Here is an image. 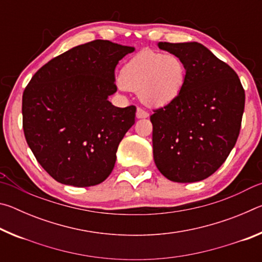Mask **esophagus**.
Returning <instances> with one entry per match:
<instances>
[{
	"instance_id": "34e87169",
	"label": "esophagus",
	"mask_w": 262,
	"mask_h": 262,
	"mask_svg": "<svg viewBox=\"0 0 262 262\" xmlns=\"http://www.w3.org/2000/svg\"><path fill=\"white\" fill-rule=\"evenodd\" d=\"M136 117L139 119H142V118H148L149 117V113L147 112V111L141 108V107H137L136 110Z\"/></svg>"
}]
</instances>
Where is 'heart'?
<instances>
[{
  "mask_svg": "<svg viewBox=\"0 0 262 262\" xmlns=\"http://www.w3.org/2000/svg\"><path fill=\"white\" fill-rule=\"evenodd\" d=\"M186 66L178 55L145 50L123 66L119 86L137 91L150 106H164L178 98L186 82Z\"/></svg>",
  "mask_w": 262,
  "mask_h": 262,
  "instance_id": "b5f03b06",
  "label": "heart"
}]
</instances>
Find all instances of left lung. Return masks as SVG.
I'll return each instance as SVG.
<instances>
[{
    "mask_svg": "<svg viewBox=\"0 0 262 262\" xmlns=\"http://www.w3.org/2000/svg\"><path fill=\"white\" fill-rule=\"evenodd\" d=\"M186 66L178 98L154 110V159L176 183H195L219 170L242 127L245 91L236 72L199 42H158Z\"/></svg>",
    "mask_w": 262,
    "mask_h": 262,
    "instance_id": "8db88e82",
    "label": "left lung"
}]
</instances>
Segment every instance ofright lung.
Wrapping results in <instances>:
<instances>
[{
	"instance_id": "obj_1",
	"label": "right lung",
	"mask_w": 262,
	"mask_h": 262,
	"mask_svg": "<svg viewBox=\"0 0 262 262\" xmlns=\"http://www.w3.org/2000/svg\"><path fill=\"white\" fill-rule=\"evenodd\" d=\"M134 47L94 40L48 61L23 92L26 142L53 179L95 186L112 172L117 150L134 125L136 107H115L114 70Z\"/></svg>"
}]
</instances>
